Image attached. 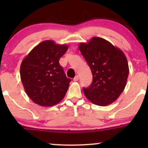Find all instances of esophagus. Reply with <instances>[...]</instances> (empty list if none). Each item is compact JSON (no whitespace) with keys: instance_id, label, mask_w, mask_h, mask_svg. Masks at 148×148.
<instances>
[{"instance_id":"obj_1","label":"esophagus","mask_w":148,"mask_h":148,"mask_svg":"<svg viewBox=\"0 0 148 148\" xmlns=\"http://www.w3.org/2000/svg\"><path fill=\"white\" fill-rule=\"evenodd\" d=\"M78 80H79V76L78 75H76L73 78V81H74V82H77V81H78Z\"/></svg>"}]
</instances>
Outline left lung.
<instances>
[{
    "instance_id": "8db88e82",
    "label": "left lung",
    "mask_w": 148,
    "mask_h": 148,
    "mask_svg": "<svg viewBox=\"0 0 148 148\" xmlns=\"http://www.w3.org/2000/svg\"><path fill=\"white\" fill-rule=\"evenodd\" d=\"M81 53L90 66L92 84L83 88L85 96L93 104L106 106L120 96L126 86L129 65L125 54L106 40L93 37L79 45Z\"/></svg>"
}]
</instances>
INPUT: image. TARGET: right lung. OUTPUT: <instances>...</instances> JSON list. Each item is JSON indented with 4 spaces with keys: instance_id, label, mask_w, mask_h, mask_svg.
Segmentation results:
<instances>
[{
    "instance_id": "add662e5",
    "label": "right lung",
    "mask_w": 148,
    "mask_h": 148,
    "mask_svg": "<svg viewBox=\"0 0 148 148\" xmlns=\"http://www.w3.org/2000/svg\"><path fill=\"white\" fill-rule=\"evenodd\" d=\"M66 44L45 40L35 46L24 58L20 66V76L25 91L34 103L52 106L65 96L71 82L59 64L68 50Z\"/></svg>"
}]
</instances>
